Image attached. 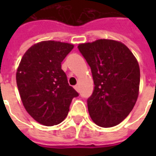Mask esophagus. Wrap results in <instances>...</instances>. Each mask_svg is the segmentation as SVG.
<instances>
[{"label":"esophagus","instance_id":"esophagus-1","mask_svg":"<svg viewBox=\"0 0 156 156\" xmlns=\"http://www.w3.org/2000/svg\"><path fill=\"white\" fill-rule=\"evenodd\" d=\"M74 88L76 91H79V87H78V85H76V86H74Z\"/></svg>","mask_w":156,"mask_h":156}]
</instances>
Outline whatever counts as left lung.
I'll list each match as a JSON object with an SVG mask.
<instances>
[{
	"label": "left lung",
	"mask_w": 156,
	"mask_h": 156,
	"mask_svg": "<svg viewBox=\"0 0 156 156\" xmlns=\"http://www.w3.org/2000/svg\"><path fill=\"white\" fill-rule=\"evenodd\" d=\"M91 68L94 89L88 98V113L101 127H113L127 117L139 95L140 67L130 50L114 40L99 39L78 45Z\"/></svg>",
	"instance_id": "left-lung-1"
}]
</instances>
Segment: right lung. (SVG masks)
Returning a JSON list of instances; mask_svg holds the SVG:
<instances>
[{
    "instance_id": "add662e5",
    "label": "right lung",
    "mask_w": 156,
    "mask_h": 156,
    "mask_svg": "<svg viewBox=\"0 0 156 156\" xmlns=\"http://www.w3.org/2000/svg\"><path fill=\"white\" fill-rule=\"evenodd\" d=\"M73 45L45 41L33 45L23 55L16 72V84L26 110L47 126L67 117L72 99L78 93L68 84L62 62Z\"/></svg>"
}]
</instances>
